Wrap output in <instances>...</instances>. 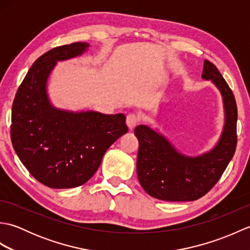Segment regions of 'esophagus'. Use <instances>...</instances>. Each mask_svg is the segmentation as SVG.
Returning a JSON list of instances; mask_svg holds the SVG:
<instances>
[{
  "label": "esophagus",
  "instance_id": "1",
  "mask_svg": "<svg viewBox=\"0 0 250 250\" xmlns=\"http://www.w3.org/2000/svg\"><path fill=\"white\" fill-rule=\"evenodd\" d=\"M125 122H126V125H128V128L130 130H133L137 125V124L140 122V117L135 114H129L126 116Z\"/></svg>",
  "mask_w": 250,
  "mask_h": 250
}]
</instances>
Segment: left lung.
Masks as SVG:
<instances>
[{
  "label": "left lung",
  "instance_id": "1",
  "mask_svg": "<svg viewBox=\"0 0 250 250\" xmlns=\"http://www.w3.org/2000/svg\"><path fill=\"white\" fill-rule=\"evenodd\" d=\"M202 78L219 90L225 109V125L210 150L187 156L166 136L150 126L137 125L139 140L136 171L140 184L152 198L169 202L194 201L218 182L236 148L237 108L232 90L213 63L204 60Z\"/></svg>",
  "mask_w": 250,
  "mask_h": 250
}]
</instances>
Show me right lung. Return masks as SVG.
Instances as JSON below:
<instances>
[{"mask_svg":"<svg viewBox=\"0 0 250 250\" xmlns=\"http://www.w3.org/2000/svg\"><path fill=\"white\" fill-rule=\"evenodd\" d=\"M88 43L45 52L30 67L13 103L10 137L30 174L55 189L75 188L91 178L106 150L128 132L124 114L58 108L47 90L57 62L82 56Z\"/></svg>","mask_w":250,"mask_h":250,"instance_id":"1","label":"right lung"}]
</instances>
